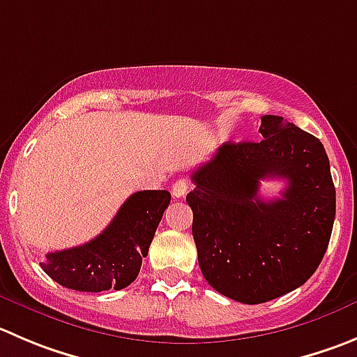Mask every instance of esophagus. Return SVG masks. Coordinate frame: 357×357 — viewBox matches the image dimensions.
<instances>
[{
	"mask_svg": "<svg viewBox=\"0 0 357 357\" xmlns=\"http://www.w3.org/2000/svg\"><path fill=\"white\" fill-rule=\"evenodd\" d=\"M188 191H189V182L185 181V178H178L172 188V195L175 196V198H184V196L188 195Z\"/></svg>",
	"mask_w": 357,
	"mask_h": 357,
	"instance_id": "esophagus-1",
	"label": "esophagus"
}]
</instances>
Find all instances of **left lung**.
I'll return each instance as SVG.
<instances>
[{
  "instance_id": "obj_1",
  "label": "left lung",
  "mask_w": 357,
  "mask_h": 357,
  "mask_svg": "<svg viewBox=\"0 0 357 357\" xmlns=\"http://www.w3.org/2000/svg\"><path fill=\"white\" fill-rule=\"evenodd\" d=\"M261 142L220 145L191 175L192 236L206 282L245 305L303 286L328 249L335 220L333 178L314 135L263 115ZM284 178L280 199L261 200L259 182Z\"/></svg>"
}]
</instances>
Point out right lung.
<instances>
[{
	"label": "right lung",
	"mask_w": 357,
	"mask_h": 357,
	"mask_svg": "<svg viewBox=\"0 0 357 357\" xmlns=\"http://www.w3.org/2000/svg\"><path fill=\"white\" fill-rule=\"evenodd\" d=\"M168 191H138L126 199L103 233L91 242L47 254L42 270L68 289L101 293L124 289L140 271L168 208Z\"/></svg>",
	"instance_id": "obj_1"
}]
</instances>
